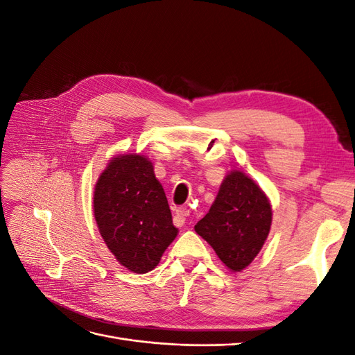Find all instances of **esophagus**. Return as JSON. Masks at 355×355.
<instances>
[{"mask_svg": "<svg viewBox=\"0 0 355 355\" xmlns=\"http://www.w3.org/2000/svg\"><path fill=\"white\" fill-rule=\"evenodd\" d=\"M189 214V210L187 207H178L176 213H175V223L178 227H182V225H185L187 218Z\"/></svg>", "mask_w": 355, "mask_h": 355, "instance_id": "34e87169", "label": "esophagus"}]
</instances>
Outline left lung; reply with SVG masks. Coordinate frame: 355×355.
<instances>
[{
	"label": "left lung",
	"instance_id": "8db88e82",
	"mask_svg": "<svg viewBox=\"0 0 355 355\" xmlns=\"http://www.w3.org/2000/svg\"><path fill=\"white\" fill-rule=\"evenodd\" d=\"M271 223L270 198L252 178L235 168L223 178L209 213L194 230L231 272H240L261 252Z\"/></svg>",
	"mask_w": 355,
	"mask_h": 355
}]
</instances>
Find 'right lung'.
Returning <instances> with one entry per match:
<instances>
[{
	"instance_id": "obj_1",
	"label": "right lung",
	"mask_w": 355,
	"mask_h": 355,
	"mask_svg": "<svg viewBox=\"0 0 355 355\" xmlns=\"http://www.w3.org/2000/svg\"><path fill=\"white\" fill-rule=\"evenodd\" d=\"M93 213L106 247L136 274L153 271L179 232L154 164L141 154L108 161L94 185Z\"/></svg>"
}]
</instances>
